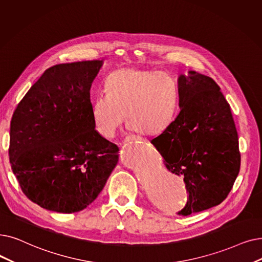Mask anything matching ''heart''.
I'll return each mask as SVG.
<instances>
[{
	"label": "heart",
	"mask_w": 262,
	"mask_h": 262,
	"mask_svg": "<svg viewBox=\"0 0 262 262\" xmlns=\"http://www.w3.org/2000/svg\"><path fill=\"white\" fill-rule=\"evenodd\" d=\"M106 92L91 105V119L95 132L112 139L125 120V111L133 130L154 134L171 122L177 106L174 82L157 72L122 70L110 75Z\"/></svg>",
	"instance_id": "obj_1"
}]
</instances>
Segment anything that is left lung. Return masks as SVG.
<instances>
[{
    "label": "left lung",
    "instance_id": "left-lung-1",
    "mask_svg": "<svg viewBox=\"0 0 262 262\" xmlns=\"http://www.w3.org/2000/svg\"><path fill=\"white\" fill-rule=\"evenodd\" d=\"M180 112L151 143L166 168L184 177L188 199L178 215L222 203L240 171L241 154L229 104L212 78L189 71L178 79Z\"/></svg>",
    "mask_w": 262,
    "mask_h": 262
}]
</instances>
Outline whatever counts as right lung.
I'll list each match as a JSON object with an SVG mask.
<instances>
[{"label":"right lung","instance_id":"add662e5","mask_svg":"<svg viewBox=\"0 0 262 262\" xmlns=\"http://www.w3.org/2000/svg\"><path fill=\"white\" fill-rule=\"evenodd\" d=\"M103 61L54 65L18 104L10 122L9 159L24 194L39 207L75 213L103 190L119 147L91 119L90 90Z\"/></svg>","mask_w":262,"mask_h":262}]
</instances>
